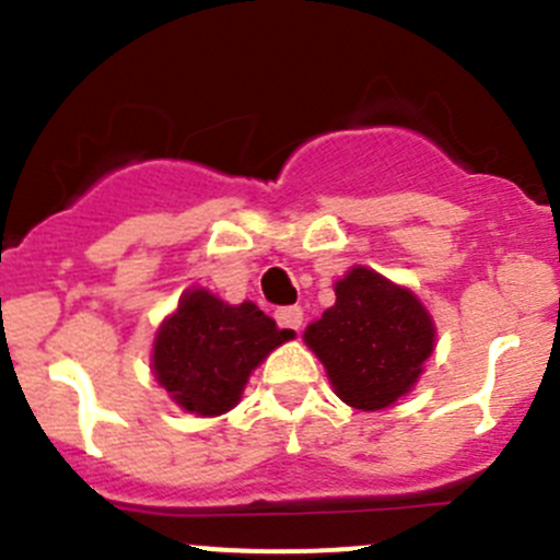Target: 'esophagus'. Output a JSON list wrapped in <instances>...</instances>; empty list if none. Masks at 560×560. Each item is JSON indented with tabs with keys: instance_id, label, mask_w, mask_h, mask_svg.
Segmentation results:
<instances>
[{
	"instance_id": "34e87169",
	"label": "esophagus",
	"mask_w": 560,
	"mask_h": 560,
	"mask_svg": "<svg viewBox=\"0 0 560 560\" xmlns=\"http://www.w3.org/2000/svg\"><path fill=\"white\" fill-rule=\"evenodd\" d=\"M276 322L279 327H287V330H301L303 327V308L301 306H287L276 312Z\"/></svg>"
}]
</instances>
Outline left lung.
<instances>
[{
  "mask_svg": "<svg viewBox=\"0 0 560 560\" xmlns=\"http://www.w3.org/2000/svg\"><path fill=\"white\" fill-rule=\"evenodd\" d=\"M303 341L343 404L380 411L420 382L436 325L409 287L354 265L336 281V303L306 327Z\"/></svg>",
  "mask_w": 560,
  "mask_h": 560,
  "instance_id": "obj_1",
  "label": "left lung"
}]
</instances>
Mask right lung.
I'll list each match as a JSON object with an SVG mask.
<instances>
[{"label":"right lung","mask_w":560,"mask_h":560,"mask_svg":"<svg viewBox=\"0 0 560 560\" xmlns=\"http://www.w3.org/2000/svg\"><path fill=\"white\" fill-rule=\"evenodd\" d=\"M295 338L279 330L252 301L230 306L191 287L165 316L151 349V371L175 406L197 417H219L238 406L252 371Z\"/></svg>","instance_id":"1"}]
</instances>
